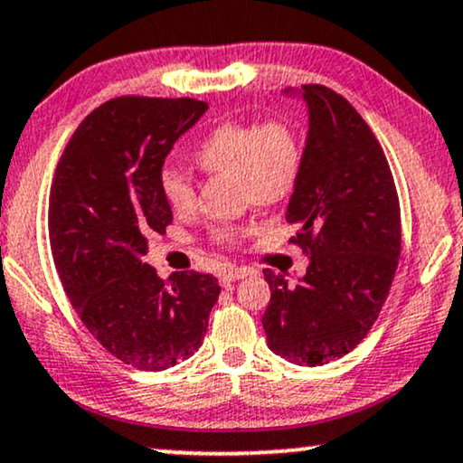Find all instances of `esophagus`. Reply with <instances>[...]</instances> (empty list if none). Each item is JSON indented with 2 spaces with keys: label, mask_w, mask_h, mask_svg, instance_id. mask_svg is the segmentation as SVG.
<instances>
[{
  "label": "esophagus",
  "mask_w": 463,
  "mask_h": 463,
  "mask_svg": "<svg viewBox=\"0 0 463 463\" xmlns=\"http://www.w3.org/2000/svg\"><path fill=\"white\" fill-rule=\"evenodd\" d=\"M254 271H251L250 267H231V269H226L224 273H222V284H232V282H237V279H243L245 275H251Z\"/></svg>",
  "instance_id": "obj_1"
}]
</instances>
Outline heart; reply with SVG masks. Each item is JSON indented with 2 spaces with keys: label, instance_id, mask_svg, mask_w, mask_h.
<instances>
[{
  "label": "heart",
  "instance_id": "obj_1",
  "mask_svg": "<svg viewBox=\"0 0 463 463\" xmlns=\"http://www.w3.org/2000/svg\"><path fill=\"white\" fill-rule=\"evenodd\" d=\"M194 162L209 175L235 177L237 194L243 203L273 207L288 201L299 185L303 140L299 130L286 119L262 124L226 121L196 145ZM160 190L177 213L194 209V184L179 168H164ZM241 235H245L243 226H218L212 231V239L220 245H235Z\"/></svg>",
  "mask_w": 463,
  "mask_h": 463
}]
</instances>
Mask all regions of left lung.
Segmentation results:
<instances>
[{
	"label": "left lung",
	"instance_id": "obj_1",
	"mask_svg": "<svg viewBox=\"0 0 463 463\" xmlns=\"http://www.w3.org/2000/svg\"><path fill=\"white\" fill-rule=\"evenodd\" d=\"M303 171L286 222L309 267L297 284L265 269L267 344L297 365H325L361 344L387 301L402 251L400 198L372 128L346 98L303 85Z\"/></svg>",
	"mask_w": 463,
	"mask_h": 463
}]
</instances>
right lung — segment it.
Listing matches in <instances>:
<instances>
[{
	"mask_svg": "<svg viewBox=\"0 0 463 463\" xmlns=\"http://www.w3.org/2000/svg\"><path fill=\"white\" fill-rule=\"evenodd\" d=\"M207 109L194 98H113L80 121L52 177L49 237L63 290L87 331L143 372L194 354L220 297L212 273L164 282L143 262L147 237L173 222L164 160Z\"/></svg>",
	"mask_w": 463,
	"mask_h": 463,
	"instance_id": "right-lung-1",
	"label": "right lung"
}]
</instances>
